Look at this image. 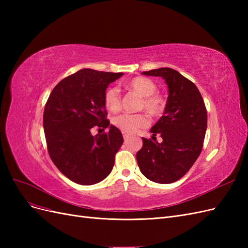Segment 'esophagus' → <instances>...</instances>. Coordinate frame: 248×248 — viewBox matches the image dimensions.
<instances>
[{
    "mask_svg": "<svg viewBox=\"0 0 248 248\" xmlns=\"http://www.w3.org/2000/svg\"><path fill=\"white\" fill-rule=\"evenodd\" d=\"M122 134H123V138H124V140H125L129 138V134L127 133V132H122Z\"/></svg>",
    "mask_w": 248,
    "mask_h": 248,
    "instance_id": "34e87169",
    "label": "esophagus"
}]
</instances>
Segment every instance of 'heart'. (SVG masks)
Returning a JSON list of instances; mask_svg holds the SVG:
<instances>
[{"mask_svg": "<svg viewBox=\"0 0 248 248\" xmlns=\"http://www.w3.org/2000/svg\"><path fill=\"white\" fill-rule=\"evenodd\" d=\"M127 88L141 96L139 109L146 110L148 114L157 118L160 117L167 107V101L157 91V85L147 78H134L127 82ZM104 106L112 112H116L121 108V95L116 87L108 88L104 93ZM112 125L123 132L132 133L139 128L148 125L149 120L145 114H121L112 118Z\"/></svg>", "mask_w": 248, "mask_h": 248, "instance_id": "obj_1", "label": "heart"}]
</instances>
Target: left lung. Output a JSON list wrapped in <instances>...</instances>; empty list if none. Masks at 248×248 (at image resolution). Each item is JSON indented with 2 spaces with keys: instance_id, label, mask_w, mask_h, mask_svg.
Instances as JSON below:
<instances>
[{
  "instance_id": "8db88e82",
  "label": "left lung",
  "mask_w": 248,
  "mask_h": 248,
  "mask_svg": "<svg viewBox=\"0 0 248 248\" xmlns=\"http://www.w3.org/2000/svg\"><path fill=\"white\" fill-rule=\"evenodd\" d=\"M161 77L169 87L163 116L152 128V140L142 138L137 153L139 168L149 180L169 184L181 179L200 156L207 129V109L197 86L171 68L144 71ZM159 134L161 143L155 141Z\"/></svg>"
}]
</instances>
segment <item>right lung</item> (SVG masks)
Wrapping results in <instances>:
<instances>
[{"mask_svg": "<svg viewBox=\"0 0 248 248\" xmlns=\"http://www.w3.org/2000/svg\"><path fill=\"white\" fill-rule=\"evenodd\" d=\"M123 76L81 69L63 78L52 90L43 112L47 151L58 170L71 181L93 185L106 179L123 144L122 133L110 131L93 137V126L109 124L104 93L110 82Z\"/></svg>", "mask_w": 248, "mask_h": 248, "instance_id": "add662e5", "label": "right lung"}]
</instances>
